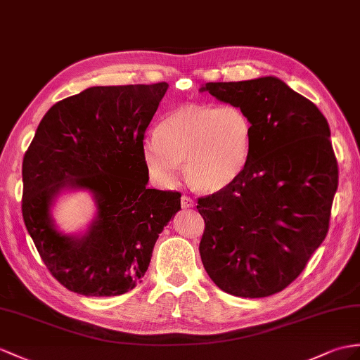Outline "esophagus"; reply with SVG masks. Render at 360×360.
I'll use <instances>...</instances> for the list:
<instances>
[{
    "label": "esophagus",
    "instance_id": "obj_1",
    "mask_svg": "<svg viewBox=\"0 0 360 360\" xmlns=\"http://www.w3.org/2000/svg\"><path fill=\"white\" fill-rule=\"evenodd\" d=\"M180 203H181V207H183V209L194 207V200H192V198H191V197H188V195H181Z\"/></svg>",
    "mask_w": 360,
    "mask_h": 360
}]
</instances>
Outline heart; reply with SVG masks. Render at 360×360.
Masks as SVG:
<instances>
[{
    "mask_svg": "<svg viewBox=\"0 0 360 360\" xmlns=\"http://www.w3.org/2000/svg\"><path fill=\"white\" fill-rule=\"evenodd\" d=\"M252 139V119L238 105L185 103L166 114L155 136L145 140L143 160L157 185H172L183 162L191 186L217 192L246 168Z\"/></svg>",
    "mask_w": 360,
    "mask_h": 360,
    "instance_id": "obj_1",
    "label": "heart"
}]
</instances>
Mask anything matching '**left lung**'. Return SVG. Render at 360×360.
<instances>
[{
  "label": "left lung",
  "mask_w": 360,
  "mask_h": 360,
  "mask_svg": "<svg viewBox=\"0 0 360 360\" xmlns=\"http://www.w3.org/2000/svg\"><path fill=\"white\" fill-rule=\"evenodd\" d=\"M253 125L246 168L231 186L200 197V255L223 292L264 297L301 275L328 232L338 160L327 119L281 79L207 82Z\"/></svg>",
  "instance_id": "obj_1"
}]
</instances>
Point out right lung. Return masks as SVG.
Here are the masks:
<instances>
[{"instance_id":"add662e5","label":"right lung","mask_w":360,"mask_h":360,"mask_svg":"<svg viewBox=\"0 0 360 360\" xmlns=\"http://www.w3.org/2000/svg\"><path fill=\"white\" fill-rule=\"evenodd\" d=\"M168 84L91 86L56 102L22 160V218L44 264L70 292L117 296L142 283L180 192L148 189L145 131ZM65 187L94 192L98 217L82 237L53 227Z\"/></svg>"}]
</instances>
